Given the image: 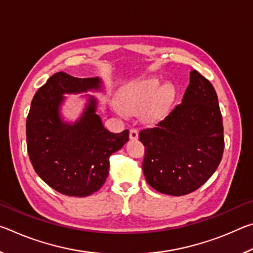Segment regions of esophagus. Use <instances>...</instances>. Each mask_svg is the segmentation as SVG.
<instances>
[{"label":"esophagus","instance_id":"1","mask_svg":"<svg viewBox=\"0 0 253 253\" xmlns=\"http://www.w3.org/2000/svg\"><path fill=\"white\" fill-rule=\"evenodd\" d=\"M129 138L130 139L138 138V129H136V128H131L129 130Z\"/></svg>","mask_w":253,"mask_h":253}]
</instances>
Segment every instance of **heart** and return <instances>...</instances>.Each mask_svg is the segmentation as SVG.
Instances as JSON below:
<instances>
[{"label":"heart","mask_w":253,"mask_h":253,"mask_svg":"<svg viewBox=\"0 0 253 253\" xmlns=\"http://www.w3.org/2000/svg\"><path fill=\"white\" fill-rule=\"evenodd\" d=\"M172 96L169 85L161 89L157 79L147 78L131 81L121 88L117 99L122 109L126 111H139L147 121H155L164 114L166 106Z\"/></svg>","instance_id":"heart-1"}]
</instances>
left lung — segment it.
<instances>
[{
	"label": "left lung",
	"mask_w": 253,
	"mask_h": 253,
	"mask_svg": "<svg viewBox=\"0 0 253 253\" xmlns=\"http://www.w3.org/2000/svg\"><path fill=\"white\" fill-rule=\"evenodd\" d=\"M145 146L143 172L163 194L192 193L215 172L224 149L223 123L210 81L191 71L182 102L155 127L140 130Z\"/></svg>",
	"instance_id": "8db88e82"
}]
</instances>
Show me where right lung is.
Returning <instances> with one entry per match:
<instances>
[{
  "label": "right lung",
  "instance_id": "right-lung-1",
  "mask_svg": "<svg viewBox=\"0 0 253 253\" xmlns=\"http://www.w3.org/2000/svg\"><path fill=\"white\" fill-rule=\"evenodd\" d=\"M100 88L99 78H76L57 72L34 95L27 118V146L37 174L59 193L88 196L104 185L109 157L129 139V131L114 134L96 114L93 97L75 124L63 123L60 105L65 93Z\"/></svg>",
  "mask_w": 253,
  "mask_h": 253
}]
</instances>
